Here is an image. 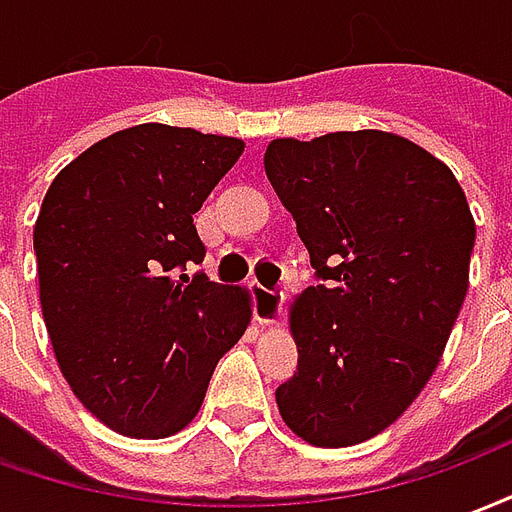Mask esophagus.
<instances>
[{"label":"esophagus","mask_w":512,"mask_h":512,"mask_svg":"<svg viewBox=\"0 0 512 512\" xmlns=\"http://www.w3.org/2000/svg\"><path fill=\"white\" fill-rule=\"evenodd\" d=\"M279 314H282V293L268 290V287H255V317L257 323L263 325H276L279 323Z\"/></svg>","instance_id":"1"}]
</instances>
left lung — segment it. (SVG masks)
Returning a JSON list of instances; mask_svg holds the SVG:
<instances>
[{
  "instance_id": "left-lung-1",
  "label": "left lung",
  "mask_w": 512,
  "mask_h": 512,
  "mask_svg": "<svg viewBox=\"0 0 512 512\" xmlns=\"http://www.w3.org/2000/svg\"><path fill=\"white\" fill-rule=\"evenodd\" d=\"M263 162L320 279L290 306L298 369L276 388L279 415L309 445H358L437 369L475 219L448 165L393 132L276 138Z\"/></svg>"
}]
</instances>
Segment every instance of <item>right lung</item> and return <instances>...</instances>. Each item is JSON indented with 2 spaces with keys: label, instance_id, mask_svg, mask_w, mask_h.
Returning a JSON list of instances; mask_svg holds the SVG:
<instances>
[{
  "label": "right lung",
  "instance_id": "add662e5",
  "mask_svg": "<svg viewBox=\"0 0 512 512\" xmlns=\"http://www.w3.org/2000/svg\"><path fill=\"white\" fill-rule=\"evenodd\" d=\"M244 140L138 124L75 157L34 225L40 304L64 380L124 437H170L195 418L252 298L184 274L203 263L192 214Z\"/></svg>",
  "mask_w": 512,
  "mask_h": 512
}]
</instances>
